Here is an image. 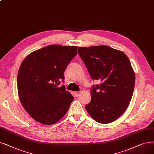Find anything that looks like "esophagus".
<instances>
[{
	"instance_id": "34e87169",
	"label": "esophagus",
	"mask_w": 154,
	"mask_h": 154,
	"mask_svg": "<svg viewBox=\"0 0 154 154\" xmlns=\"http://www.w3.org/2000/svg\"><path fill=\"white\" fill-rule=\"evenodd\" d=\"M79 94H80V92H79V91H75V95L76 97H78L79 95Z\"/></svg>"
}]
</instances>
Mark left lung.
<instances>
[{
	"instance_id": "1",
	"label": "left lung",
	"mask_w": 154,
	"mask_h": 154,
	"mask_svg": "<svg viewBox=\"0 0 154 154\" xmlns=\"http://www.w3.org/2000/svg\"><path fill=\"white\" fill-rule=\"evenodd\" d=\"M78 54L92 79L102 83L91 89L85 106L97 122L107 124L118 119L131 100L135 75L126 55L107 45L79 47Z\"/></svg>"
}]
</instances>
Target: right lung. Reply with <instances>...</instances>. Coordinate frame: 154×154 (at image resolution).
Here are the masks:
<instances>
[{
    "label": "right lung",
    "mask_w": 154,
    "mask_h": 154,
    "mask_svg": "<svg viewBox=\"0 0 154 154\" xmlns=\"http://www.w3.org/2000/svg\"><path fill=\"white\" fill-rule=\"evenodd\" d=\"M77 53L76 46L51 45L30 53L22 62L17 74L18 95L24 109L40 123H56L68 110L74 97L64 85H59Z\"/></svg>",
    "instance_id": "right-lung-1"
}]
</instances>
